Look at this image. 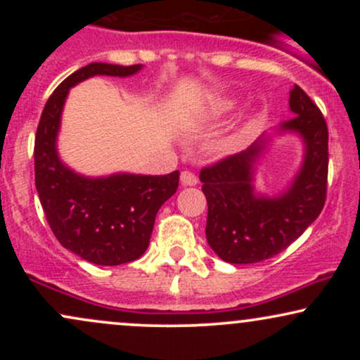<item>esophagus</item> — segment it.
<instances>
[{"mask_svg":"<svg viewBox=\"0 0 360 360\" xmlns=\"http://www.w3.org/2000/svg\"><path fill=\"white\" fill-rule=\"evenodd\" d=\"M181 184H183V186H196L198 184V177L189 171L181 172Z\"/></svg>","mask_w":360,"mask_h":360,"instance_id":"1","label":"esophagus"}]
</instances>
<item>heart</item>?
Returning a JSON list of instances; mask_svg holds the SVG:
<instances>
[{"mask_svg": "<svg viewBox=\"0 0 360 360\" xmlns=\"http://www.w3.org/2000/svg\"><path fill=\"white\" fill-rule=\"evenodd\" d=\"M235 108V101L233 100H226V98H223V100H217L212 103V106H210L208 111L213 115V117H220V115H225L229 113V111H232ZM237 137L232 139V142Z\"/></svg>", "mask_w": 360, "mask_h": 360, "instance_id": "heart-1", "label": "heart"}]
</instances>
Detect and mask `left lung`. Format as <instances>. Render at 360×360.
Wrapping results in <instances>:
<instances>
[{
  "label": "left lung",
  "mask_w": 360,
  "mask_h": 360,
  "mask_svg": "<svg viewBox=\"0 0 360 360\" xmlns=\"http://www.w3.org/2000/svg\"><path fill=\"white\" fill-rule=\"evenodd\" d=\"M289 111L291 120L264 134L247 150L200 172L208 201L206 240L225 262L255 264L274 257L323 210L328 128L318 106L296 84L289 91ZM284 134L300 137L304 159L287 188L269 197L255 189V174L271 139Z\"/></svg>",
  "instance_id": "8db88e82"
}]
</instances>
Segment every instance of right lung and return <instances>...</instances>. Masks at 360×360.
<instances>
[{"label": "right lung", "instance_id": "1", "mask_svg": "<svg viewBox=\"0 0 360 360\" xmlns=\"http://www.w3.org/2000/svg\"><path fill=\"white\" fill-rule=\"evenodd\" d=\"M142 64L91 62L57 86L45 103L35 135V188L62 247L96 266H120L147 250L155 214L179 184V171L164 176L115 172L91 177L76 172L57 150L69 91L94 76L130 77Z\"/></svg>", "mask_w": 360, "mask_h": 360}]
</instances>
